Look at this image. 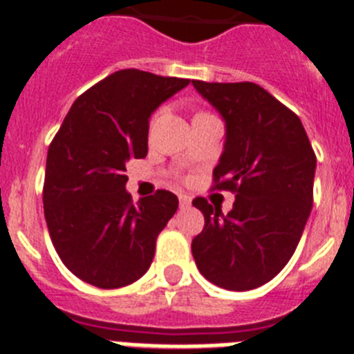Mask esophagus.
Returning <instances> with one entry per match:
<instances>
[{"label": "esophagus", "mask_w": 354, "mask_h": 354, "mask_svg": "<svg viewBox=\"0 0 354 354\" xmlns=\"http://www.w3.org/2000/svg\"><path fill=\"white\" fill-rule=\"evenodd\" d=\"M179 204H180V209H187L189 205H192V198L187 195H179Z\"/></svg>", "instance_id": "obj_1"}]
</instances>
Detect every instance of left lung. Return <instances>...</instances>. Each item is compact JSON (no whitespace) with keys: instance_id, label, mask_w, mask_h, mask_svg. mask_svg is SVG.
Wrapping results in <instances>:
<instances>
[{"instance_id":"1","label":"left lung","mask_w":354,"mask_h":354,"mask_svg":"<svg viewBox=\"0 0 354 354\" xmlns=\"http://www.w3.org/2000/svg\"><path fill=\"white\" fill-rule=\"evenodd\" d=\"M193 86L227 124L212 189L236 195L227 216L204 196L193 200L205 218L193 259L214 286L255 289L286 268L301 239L314 204L315 152L298 115L261 84L193 80Z\"/></svg>"}]
</instances>
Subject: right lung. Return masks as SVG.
<instances>
[{
    "mask_svg": "<svg viewBox=\"0 0 354 354\" xmlns=\"http://www.w3.org/2000/svg\"><path fill=\"white\" fill-rule=\"evenodd\" d=\"M189 84L138 68L109 74L77 97L48 150L44 216L71 273L99 289L142 278L156 239L179 207L167 189L134 204L126 162L147 156L149 118Z\"/></svg>",
    "mask_w": 354,
    "mask_h": 354,
    "instance_id": "add662e5",
    "label": "right lung"
}]
</instances>
